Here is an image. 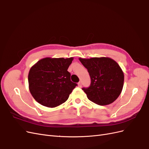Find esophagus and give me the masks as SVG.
I'll return each instance as SVG.
<instances>
[{"instance_id":"esophagus-1","label":"esophagus","mask_w":149,"mask_h":149,"mask_svg":"<svg viewBox=\"0 0 149 149\" xmlns=\"http://www.w3.org/2000/svg\"><path fill=\"white\" fill-rule=\"evenodd\" d=\"M78 87H81V86H82L81 82L79 81V82L78 83Z\"/></svg>"}]
</instances>
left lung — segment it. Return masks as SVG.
Segmentation results:
<instances>
[{"instance_id":"left-lung-1","label":"left lung","mask_w":149,"mask_h":149,"mask_svg":"<svg viewBox=\"0 0 149 149\" xmlns=\"http://www.w3.org/2000/svg\"><path fill=\"white\" fill-rule=\"evenodd\" d=\"M79 60L88 70L90 86L83 88L90 101L100 106L110 104L120 94L124 75L119 64L109 57L81 58Z\"/></svg>"}]
</instances>
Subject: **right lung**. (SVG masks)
<instances>
[{
	"mask_svg": "<svg viewBox=\"0 0 149 149\" xmlns=\"http://www.w3.org/2000/svg\"><path fill=\"white\" fill-rule=\"evenodd\" d=\"M73 58L47 57L31 67L28 80L33 97L40 104L55 107L67 101L77 84L71 81L68 68Z\"/></svg>",
	"mask_w": 149,
	"mask_h": 149,
	"instance_id": "1",
	"label": "right lung"
}]
</instances>
